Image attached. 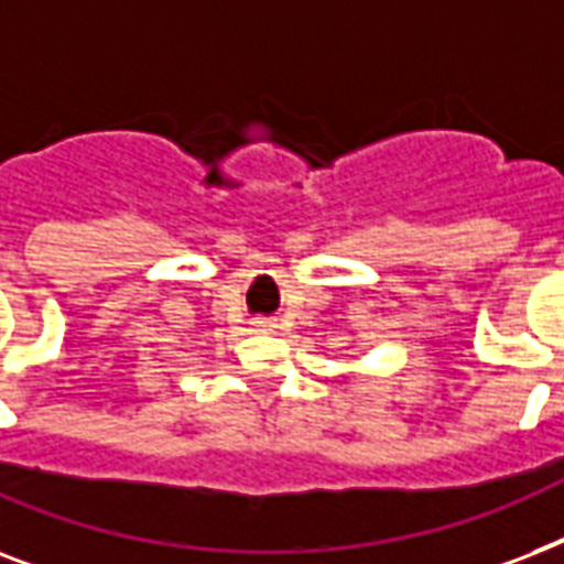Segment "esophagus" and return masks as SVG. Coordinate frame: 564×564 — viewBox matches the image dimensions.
Listing matches in <instances>:
<instances>
[{
	"instance_id": "esophagus-1",
	"label": "esophagus",
	"mask_w": 564,
	"mask_h": 564,
	"mask_svg": "<svg viewBox=\"0 0 564 564\" xmlns=\"http://www.w3.org/2000/svg\"><path fill=\"white\" fill-rule=\"evenodd\" d=\"M256 329H276V321H270V317H256Z\"/></svg>"
}]
</instances>
